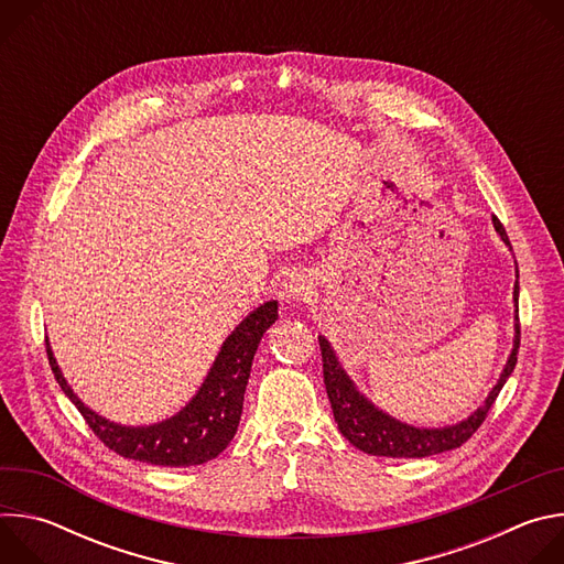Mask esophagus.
I'll list each match as a JSON object with an SVG mask.
<instances>
[{"label": "esophagus", "instance_id": "obj_1", "mask_svg": "<svg viewBox=\"0 0 564 564\" xmlns=\"http://www.w3.org/2000/svg\"><path fill=\"white\" fill-rule=\"evenodd\" d=\"M312 288H314V283H312V279L307 276V274H301V272H296V274H290L285 281H283V290H281V299H285V301H307L310 299V294H312Z\"/></svg>", "mask_w": 564, "mask_h": 564}]
</instances>
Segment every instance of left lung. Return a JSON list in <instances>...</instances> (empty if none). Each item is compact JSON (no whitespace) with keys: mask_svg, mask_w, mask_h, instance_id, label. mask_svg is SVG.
<instances>
[{"mask_svg":"<svg viewBox=\"0 0 564 564\" xmlns=\"http://www.w3.org/2000/svg\"><path fill=\"white\" fill-rule=\"evenodd\" d=\"M494 227L505 240V246L511 248L507 229L494 216ZM518 263H516V285H513V301H516V337H513V350L507 359V366L475 413H470L466 420L453 424V426H442V429H420L399 422L377 409L372 401H368L355 386V381L348 377L344 366L339 364L330 341L326 337L318 335V346H321V359H324V383L328 390L330 406L335 413V422L341 431V435L357 446L359 451L368 455H379V457H429L437 455L444 451L459 448L479 426L487 420L491 406L496 404V397L500 394L502 386L511 377L516 364H518V348H520V324H518Z\"/></svg>","mask_w":564,"mask_h":564,"instance_id":"left-lung-1","label":"left lung"}]
</instances>
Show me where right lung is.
Wrapping results in <instances>:
<instances>
[{
	"instance_id": "obj_1",
	"label": "right lung",
	"mask_w": 564,
	"mask_h": 564,
	"mask_svg": "<svg viewBox=\"0 0 564 564\" xmlns=\"http://www.w3.org/2000/svg\"><path fill=\"white\" fill-rule=\"evenodd\" d=\"M276 318V301H268L250 312L223 341L218 357L189 404L174 417L151 426H122L94 413L66 383L48 341L46 355L64 394L73 401L100 442L113 453L155 466H196L220 455L234 440L240 413H243L252 359L263 333Z\"/></svg>"
}]
</instances>
